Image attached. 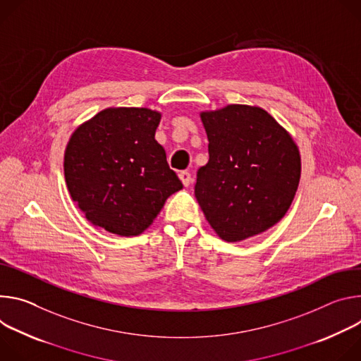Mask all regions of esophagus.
I'll list each match as a JSON object with an SVG mask.
<instances>
[{
  "mask_svg": "<svg viewBox=\"0 0 361 361\" xmlns=\"http://www.w3.org/2000/svg\"><path fill=\"white\" fill-rule=\"evenodd\" d=\"M179 179L182 180V183H183V186H189L190 185V180H192V178H190V173L189 172H186V171H182V172H179Z\"/></svg>",
  "mask_w": 361,
  "mask_h": 361,
  "instance_id": "34e87169",
  "label": "esophagus"
}]
</instances>
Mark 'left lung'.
Masks as SVG:
<instances>
[{
  "label": "left lung",
  "instance_id": "8db88e82",
  "mask_svg": "<svg viewBox=\"0 0 361 361\" xmlns=\"http://www.w3.org/2000/svg\"><path fill=\"white\" fill-rule=\"evenodd\" d=\"M209 160L197 171L195 196L216 235L244 241L284 218L301 176L293 136L264 109L228 104L201 111Z\"/></svg>",
  "mask_w": 361,
  "mask_h": 361
}]
</instances>
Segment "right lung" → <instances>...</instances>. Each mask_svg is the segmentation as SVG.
<instances>
[{
	"label": "right lung",
	"instance_id": "1",
	"mask_svg": "<svg viewBox=\"0 0 361 361\" xmlns=\"http://www.w3.org/2000/svg\"><path fill=\"white\" fill-rule=\"evenodd\" d=\"M162 113L109 107L80 125L64 152L70 196L89 222L110 233L147 229L182 182L154 133Z\"/></svg>",
	"mask_w": 361,
	"mask_h": 361
}]
</instances>
